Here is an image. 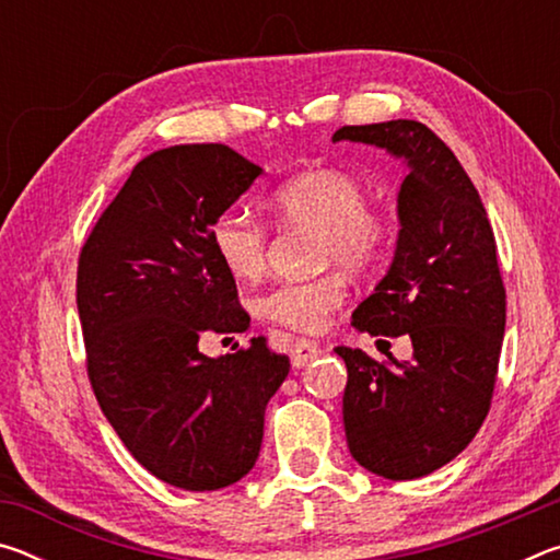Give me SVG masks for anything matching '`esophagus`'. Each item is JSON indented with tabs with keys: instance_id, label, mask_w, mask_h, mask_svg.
<instances>
[{
	"instance_id": "1",
	"label": "esophagus",
	"mask_w": 560,
	"mask_h": 560,
	"mask_svg": "<svg viewBox=\"0 0 560 560\" xmlns=\"http://www.w3.org/2000/svg\"><path fill=\"white\" fill-rule=\"evenodd\" d=\"M320 355V346L316 340H306V338H299L296 343L291 348V365L293 368H303L308 365L311 360H316Z\"/></svg>"
}]
</instances>
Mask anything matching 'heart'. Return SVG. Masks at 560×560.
Wrapping results in <instances>:
<instances>
[{"instance_id": "1", "label": "heart", "mask_w": 560, "mask_h": 560, "mask_svg": "<svg viewBox=\"0 0 560 560\" xmlns=\"http://www.w3.org/2000/svg\"><path fill=\"white\" fill-rule=\"evenodd\" d=\"M269 207L283 226L320 234V264L363 271L383 257L390 224L368 207L358 177L340 170H311L273 189ZM212 249L236 279L254 281L267 267V230L249 212L226 210L212 224ZM346 299L338 273L311 281H283L259 293L252 308L259 318L293 330H318Z\"/></svg>"}]
</instances>
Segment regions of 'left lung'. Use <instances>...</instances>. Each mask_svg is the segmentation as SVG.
<instances>
[{"mask_svg": "<svg viewBox=\"0 0 560 560\" xmlns=\"http://www.w3.org/2000/svg\"><path fill=\"white\" fill-rule=\"evenodd\" d=\"M340 140L383 148L407 167L390 269L353 326L412 340L410 360L383 363L336 348L348 368V450L377 477L417 479L457 457L489 412L506 326L494 232L459 160L422 122L343 126Z\"/></svg>", "mask_w": 560, "mask_h": 560, "instance_id": "8db88e82", "label": "left lung"}]
</instances>
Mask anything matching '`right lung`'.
I'll return each mask as SVG.
<instances>
[{
	"label": "right lung",
	"instance_id": "1",
	"mask_svg": "<svg viewBox=\"0 0 560 560\" xmlns=\"http://www.w3.org/2000/svg\"><path fill=\"white\" fill-rule=\"evenodd\" d=\"M261 173L220 143L158 150L132 167L81 249L75 301L96 400L132 457L187 491L249 474L291 368L264 338L220 358L200 350L205 334L249 324L212 224Z\"/></svg>",
	"mask_w": 560,
	"mask_h": 560
}]
</instances>
